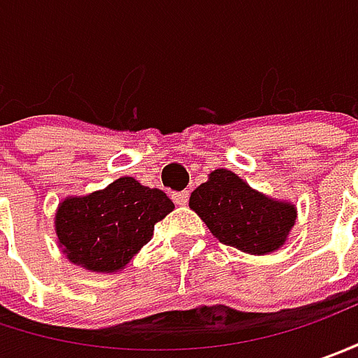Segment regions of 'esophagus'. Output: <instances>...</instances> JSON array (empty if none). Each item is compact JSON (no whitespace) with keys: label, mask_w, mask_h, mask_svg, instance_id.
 <instances>
[{"label":"esophagus","mask_w":358,"mask_h":358,"mask_svg":"<svg viewBox=\"0 0 358 358\" xmlns=\"http://www.w3.org/2000/svg\"><path fill=\"white\" fill-rule=\"evenodd\" d=\"M188 198H190V192L188 190H184V192H176V194L172 196V200L178 204V206H184V204H188Z\"/></svg>","instance_id":"1"}]
</instances>
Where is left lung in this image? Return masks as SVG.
<instances>
[{
    "mask_svg": "<svg viewBox=\"0 0 358 358\" xmlns=\"http://www.w3.org/2000/svg\"><path fill=\"white\" fill-rule=\"evenodd\" d=\"M188 204L222 244L258 257L282 248L296 222L292 202L258 192L226 168L210 172Z\"/></svg>",
    "mask_w": 358,
    "mask_h": 358,
    "instance_id": "8db88e82",
    "label": "left lung"
}]
</instances>
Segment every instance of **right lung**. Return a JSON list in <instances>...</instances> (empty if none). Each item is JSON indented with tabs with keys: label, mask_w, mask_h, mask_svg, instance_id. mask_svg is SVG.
Wrapping results in <instances>:
<instances>
[{
	"label": "right lung",
	"mask_w": 358,
	"mask_h": 358,
	"mask_svg": "<svg viewBox=\"0 0 358 358\" xmlns=\"http://www.w3.org/2000/svg\"><path fill=\"white\" fill-rule=\"evenodd\" d=\"M174 204L158 188L122 176L103 190L68 196L55 210L57 246L71 264L90 272H120L154 234Z\"/></svg>",
	"instance_id": "right-lung-1"
}]
</instances>
